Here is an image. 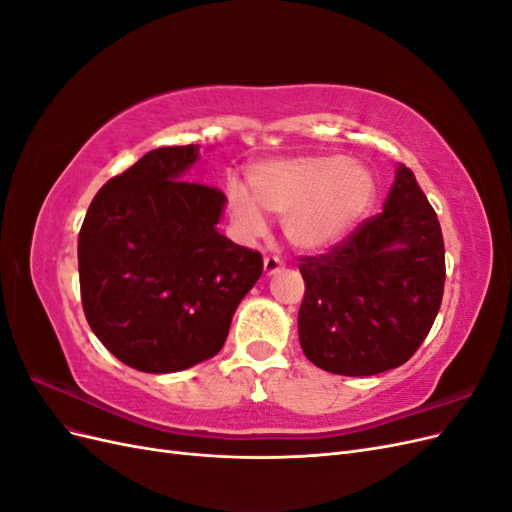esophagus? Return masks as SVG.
<instances>
[{"label":"esophagus","mask_w":512,"mask_h":512,"mask_svg":"<svg viewBox=\"0 0 512 512\" xmlns=\"http://www.w3.org/2000/svg\"><path fill=\"white\" fill-rule=\"evenodd\" d=\"M280 271H284V260L280 256H267L265 258V273L275 275Z\"/></svg>","instance_id":"34e87169"}]
</instances>
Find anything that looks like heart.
Masks as SVG:
<instances>
[{"mask_svg": "<svg viewBox=\"0 0 512 512\" xmlns=\"http://www.w3.org/2000/svg\"><path fill=\"white\" fill-rule=\"evenodd\" d=\"M374 198V175L331 153L260 162L250 170V192L241 185L228 188V207L243 235H265L262 210L284 215V235L301 252H322L344 241Z\"/></svg>", "mask_w": 512, "mask_h": 512, "instance_id": "1", "label": "heart"}]
</instances>
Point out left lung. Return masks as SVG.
<instances>
[{
  "mask_svg": "<svg viewBox=\"0 0 512 512\" xmlns=\"http://www.w3.org/2000/svg\"><path fill=\"white\" fill-rule=\"evenodd\" d=\"M299 260V342L316 367L374 376L404 365L425 342L444 294V239L404 164L378 215L327 254Z\"/></svg>",
  "mask_w": 512,
  "mask_h": 512,
  "instance_id": "left-lung-1",
  "label": "left lung"
}]
</instances>
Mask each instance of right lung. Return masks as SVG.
<instances>
[{"label":"right lung","mask_w":512,"mask_h":512,"mask_svg":"<svg viewBox=\"0 0 512 512\" xmlns=\"http://www.w3.org/2000/svg\"><path fill=\"white\" fill-rule=\"evenodd\" d=\"M198 145L153 149L108 179L79 232L81 301L91 331L147 374L218 354L262 273L260 252L220 235L224 192L188 181Z\"/></svg>","instance_id":"right-lung-1"}]
</instances>
